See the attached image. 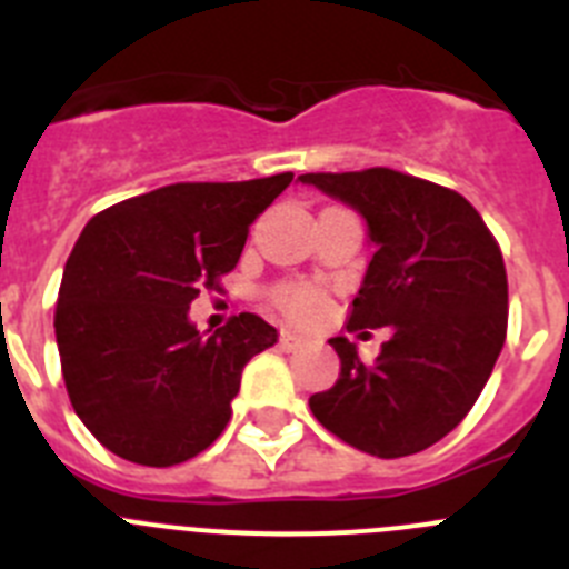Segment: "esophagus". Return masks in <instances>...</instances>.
<instances>
[{"label": "esophagus", "mask_w": 569, "mask_h": 569, "mask_svg": "<svg viewBox=\"0 0 569 569\" xmlns=\"http://www.w3.org/2000/svg\"><path fill=\"white\" fill-rule=\"evenodd\" d=\"M305 341L308 339H305L301 333H296V330H281V336H279V345L284 347V350H299Z\"/></svg>", "instance_id": "34e87169"}]
</instances>
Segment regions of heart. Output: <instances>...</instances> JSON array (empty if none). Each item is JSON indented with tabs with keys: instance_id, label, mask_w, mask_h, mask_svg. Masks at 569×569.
Listing matches in <instances>:
<instances>
[{
	"instance_id": "obj_1",
	"label": "heart",
	"mask_w": 569,
	"mask_h": 569,
	"mask_svg": "<svg viewBox=\"0 0 569 569\" xmlns=\"http://www.w3.org/2000/svg\"><path fill=\"white\" fill-rule=\"evenodd\" d=\"M279 305L296 319H313L325 308V299L316 288H284L279 293Z\"/></svg>"
}]
</instances>
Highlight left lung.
<instances>
[{
	"mask_svg": "<svg viewBox=\"0 0 569 569\" xmlns=\"http://www.w3.org/2000/svg\"><path fill=\"white\" fill-rule=\"evenodd\" d=\"M299 179L350 204L376 248L347 330L390 328L373 365L345 336L330 339L339 379L310 396V410L330 433L379 459L427 450L470 413L505 347L499 244L465 196L399 170Z\"/></svg>",
	"mask_w": 569,
	"mask_h": 569,
	"instance_id": "left-lung-1",
	"label": "left lung"
}]
</instances>
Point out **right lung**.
<instances>
[{
	"instance_id": "add662e5",
	"label": "right lung",
	"mask_w": 569,
	"mask_h": 569,
	"mask_svg": "<svg viewBox=\"0 0 569 569\" xmlns=\"http://www.w3.org/2000/svg\"><path fill=\"white\" fill-rule=\"evenodd\" d=\"M290 182L293 173L168 184L84 224L53 328L70 405L110 453L170 467L222 436L241 370L279 333L256 313L199 333L190 301L219 288L250 224Z\"/></svg>"
}]
</instances>
